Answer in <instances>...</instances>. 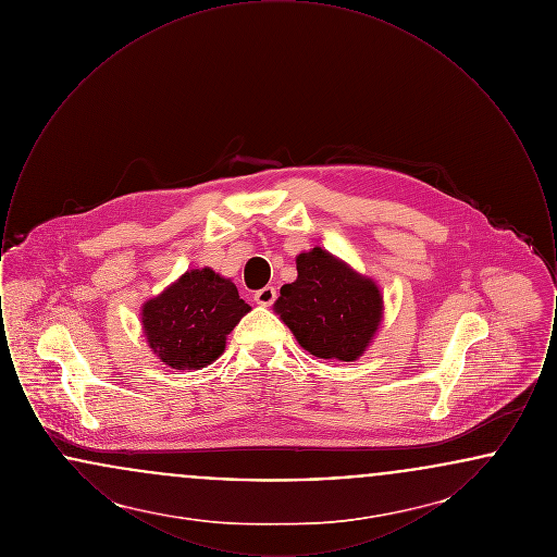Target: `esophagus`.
I'll list each match as a JSON object with an SVG mask.
<instances>
[{
	"label": "esophagus",
	"mask_w": 557,
	"mask_h": 557,
	"mask_svg": "<svg viewBox=\"0 0 557 557\" xmlns=\"http://www.w3.org/2000/svg\"><path fill=\"white\" fill-rule=\"evenodd\" d=\"M275 296H277V292H275L273 286H265V288L255 292V300H257V305H261V307H271L273 300H275Z\"/></svg>",
	"instance_id": "esophagus-1"
}]
</instances>
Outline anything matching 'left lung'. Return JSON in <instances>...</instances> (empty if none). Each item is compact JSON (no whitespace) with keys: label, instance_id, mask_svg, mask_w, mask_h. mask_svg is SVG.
Segmentation results:
<instances>
[{"label":"left lung","instance_id":"obj_1","mask_svg":"<svg viewBox=\"0 0 557 557\" xmlns=\"http://www.w3.org/2000/svg\"><path fill=\"white\" fill-rule=\"evenodd\" d=\"M296 280L284 284L273 311L319 359L357 361L384 318L377 284L315 246L296 257Z\"/></svg>","mask_w":557,"mask_h":557}]
</instances>
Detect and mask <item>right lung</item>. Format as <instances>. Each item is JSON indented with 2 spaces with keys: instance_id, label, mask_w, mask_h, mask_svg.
I'll list each match as a JSON object with an SVG mask.
<instances>
[{
  "instance_id": "1",
  "label": "right lung",
  "mask_w": 557,
  "mask_h": 557,
  "mask_svg": "<svg viewBox=\"0 0 557 557\" xmlns=\"http://www.w3.org/2000/svg\"><path fill=\"white\" fill-rule=\"evenodd\" d=\"M250 309L230 277L211 267L189 269L141 305V330L164 366L200 370L223 355L230 332Z\"/></svg>"
}]
</instances>
